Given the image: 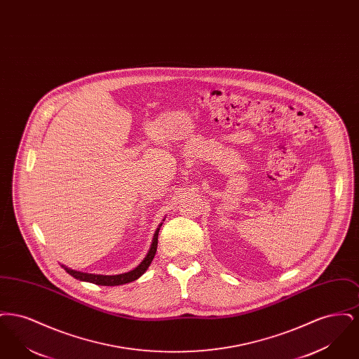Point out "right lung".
<instances>
[{
  "mask_svg": "<svg viewBox=\"0 0 359 359\" xmlns=\"http://www.w3.org/2000/svg\"><path fill=\"white\" fill-rule=\"evenodd\" d=\"M161 227V223L158 224L157 230L154 231V239H152V245L147 253L145 258L137 265L135 269L126 272V273L113 274V276H106V274H94V273H85V272H78L74 269H69L66 265H62V268H65V271L67 273L71 274L72 277H75L76 280L81 281H87V283H93L97 285H104V287H114V285H123L128 283H132L137 280L138 277H141L142 274L145 273V271L149 268L152 259L156 255L157 250V238H158V230Z\"/></svg>",
  "mask_w": 359,
  "mask_h": 359,
  "instance_id": "add662e5",
  "label": "right lung"
}]
</instances>
